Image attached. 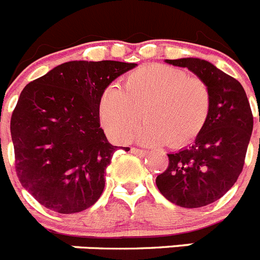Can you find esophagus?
Wrapping results in <instances>:
<instances>
[{
	"label": "esophagus",
	"instance_id": "34e87169",
	"mask_svg": "<svg viewBox=\"0 0 260 260\" xmlns=\"http://www.w3.org/2000/svg\"><path fill=\"white\" fill-rule=\"evenodd\" d=\"M132 153H134V155H138V156H144V155H147V151H144V150H139V148H135V147H133L132 150Z\"/></svg>",
	"mask_w": 260,
	"mask_h": 260
}]
</instances>
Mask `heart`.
Returning a JSON list of instances; mask_svg holds the SVG:
<instances>
[{"label": "heart", "instance_id": "b5f03b06", "mask_svg": "<svg viewBox=\"0 0 260 260\" xmlns=\"http://www.w3.org/2000/svg\"><path fill=\"white\" fill-rule=\"evenodd\" d=\"M210 89L198 78L173 66L152 63L132 71L123 87L110 86L103 93L99 114L103 127L116 141L134 138L146 144L181 147L190 143L210 117Z\"/></svg>", "mask_w": 260, "mask_h": 260}]
</instances>
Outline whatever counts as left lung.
Instances as JSON below:
<instances>
[{
	"instance_id": "left-lung-1",
	"label": "left lung",
	"mask_w": 260,
	"mask_h": 260,
	"mask_svg": "<svg viewBox=\"0 0 260 260\" xmlns=\"http://www.w3.org/2000/svg\"><path fill=\"white\" fill-rule=\"evenodd\" d=\"M165 62L189 69L206 83L211 110L194 143L168 153L169 165L156 177V186L180 207H204L221 198L242 172L254 123L251 108L240 82L211 62L192 57Z\"/></svg>"
}]
</instances>
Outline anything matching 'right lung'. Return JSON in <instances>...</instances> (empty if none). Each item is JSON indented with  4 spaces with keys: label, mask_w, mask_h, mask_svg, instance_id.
<instances>
[{
    "label": "right lung",
    "mask_w": 260,
    "mask_h": 260,
    "mask_svg": "<svg viewBox=\"0 0 260 260\" xmlns=\"http://www.w3.org/2000/svg\"><path fill=\"white\" fill-rule=\"evenodd\" d=\"M137 66L69 61L23 88L10 122L15 169L23 187L44 207L75 213L100 198L118 147L100 127L99 105L108 86Z\"/></svg>",
    "instance_id": "right-lung-1"
}]
</instances>
